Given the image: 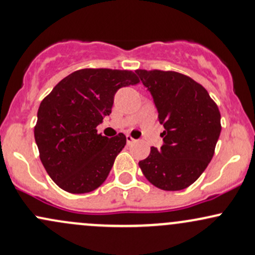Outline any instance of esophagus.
<instances>
[{
	"instance_id": "1",
	"label": "esophagus",
	"mask_w": 255,
	"mask_h": 255,
	"mask_svg": "<svg viewBox=\"0 0 255 255\" xmlns=\"http://www.w3.org/2000/svg\"><path fill=\"white\" fill-rule=\"evenodd\" d=\"M136 139L132 137V136H130V135H127V142H128V144H130V143H132V142H135Z\"/></svg>"
}]
</instances>
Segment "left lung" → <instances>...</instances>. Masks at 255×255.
Masks as SVG:
<instances>
[{"mask_svg":"<svg viewBox=\"0 0 255 255\" xmlns=\"http://www.w3.org/2000/svg\"><path fill=\"white\" fill-rule=\"evenodd\" d=\"M163 124L160 149L150 147L138 165L146 179L164 191H180L196 181L215 152L221 131L220 112L207 90L177 72L137 69Z\"/></svg>","mask_w":255,"mask_h":255,"instance_id":"8db88e82","label":"left lung"}]
</instances>
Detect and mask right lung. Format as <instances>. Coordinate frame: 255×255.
<instances>
[{
  "label": "right lung",
  "mask_w": 255,
  "mask_h": 255,
  "mask_svg": "<svg viewBox=\"0 0 255 255\" xmlns=\"http://www.w3.org/2000/svg\"><path fill=\"white\" fill-rule=\"evenodd\" d=\"M138 83L131 70L86 68L65 76L43 98L35 141L41 163L62 190L87 193L106 181L127 137L120 132L108 138L96 128L112 113L118 90Z\"/></svg>",
  "instance_id": "add662e5"
}]
</instances>
